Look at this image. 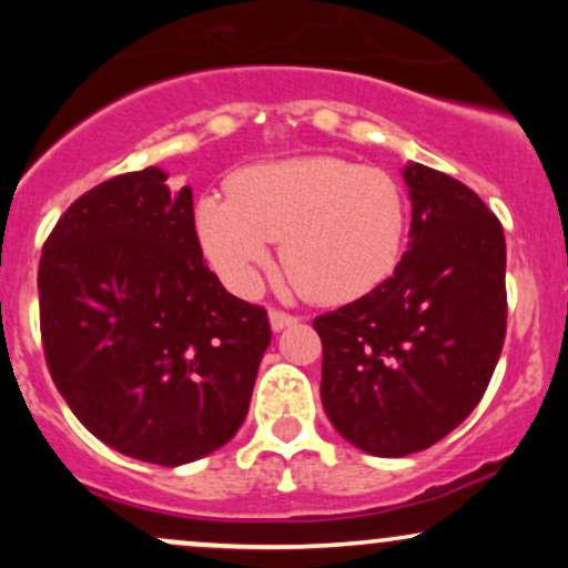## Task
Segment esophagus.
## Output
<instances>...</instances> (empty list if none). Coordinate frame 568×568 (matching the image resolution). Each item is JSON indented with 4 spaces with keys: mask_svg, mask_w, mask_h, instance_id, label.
<instances>
[{
    "mask_svg": "<svg viewBox=\"0 0 568 568\" xmlns=\"http://www.w3.org/2000/svg\"><path fill=\"white\" fill-rule=\"evenodd\" d=\"M270 323H272V331H283V328H288V325H296L298 317L291 315V312L272 310L270 312Z\"/></svg>",
    "mask_w": 568,
    "mask_h": 568,
    "instance_id": "1",
    "label": "esophagus"
}]
</instances>
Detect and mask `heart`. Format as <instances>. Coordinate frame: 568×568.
Masks as SVG:
<instances>
[{"label": "heart", "mask_w": 568, "mask_h": 568, "mask_svg": "<svg viewBox=\"0 0 568 568\" xmlns=\"http://www.w3.org/2000/svg\"><path fill=\"white\" fill-rule=\"evenodd\" d=\"M230 189L197 202L194 226L232 288L253 291L275 240L293 283L323 304L366 296L400 262L406 197L382 168L312 154L245 168Z\"/></svg>", "instance_id": "1"}]
</instances>
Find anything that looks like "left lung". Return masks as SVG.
I'll return each mask as SVG.
<instances>
[{
    "label": "left lung",
    "mask_w": 568,
    "mask_h": 568,
    "mask_svg": "<svg viewBox=\"0 0 568 568\" xmlns=\"http://www.w3.org/2000/svg\"><path fill=\"white\" fill-rule=\"evenodd\" d=\"M410 243L357 302L315 317L321 397L344 440L406 456L446 438L484 397L507 328L505 232L452 175L408 162Z\"/></svg>",
    "instance_id": "obj_1"
}]
</instances>
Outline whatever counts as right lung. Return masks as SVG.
I'll return each instance as SVG.
<instances>
[{"mask_svg": "<svg viewBox=\"0 0 568 568\" xmlns=\"http://www.w3.org/2000/svg\"><path fill=\"white\" fill-rule=\"evenodd\" d=\"M143 168L58 219L39 258V328L58 393L98 440L179 467L234 438L272 331L202 262L192 189Z\"/></svg>", "mask_w": 568, "mask_h": 568, "instance_id": "1", "label": "right lung"}]
</instances>
